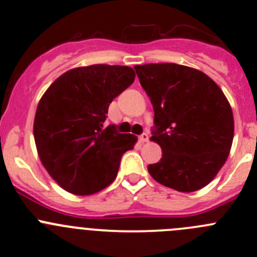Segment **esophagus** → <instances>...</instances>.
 Returning a JSON list of instances; mask_svg holds the SVG:
<instances>
[{"label": "esophagus", "instance_id": "obj_1", "mask_svg": "<svg viewBox=\"0 0 257 257\" xmlns=\"http://www.w3.org/2000/svg\"><path fill=\"white\" fill-rule=\"evenodd\" d=\"M139 140H140L141 143L148 142V134H142V135H141V136L139 137Z\"/></svg>", "mask_w": 257, "mask_h": 257}]
</instances>
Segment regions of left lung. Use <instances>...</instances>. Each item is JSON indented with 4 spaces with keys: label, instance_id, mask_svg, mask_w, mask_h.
<instances>
[{
    "label": "left lung",
    "instance_id": "obj_1",
    "mask_svg": "<svg viewBox=\"0 0 257 257\" xmlns=\"http://www.w3.org/2000/svg\"><path fill=\"white\" fill-rule=\"evenodd\" d=\"M154 110L151 141L162 158L148 165L157 183L180 192L202 189L227 161L234 117L227 96L206 73L176 63L135 66Z\"/></svg>",
    "mask_w": 257,
    "mask_h": 257
}]
</instances>
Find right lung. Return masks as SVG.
<instances>
[{"mask_svg":"<svg viewBox=\"0 0 257 257\" xmlns=\"http://www.w3.org/2000/svg\"><path fill=\"white\" fill-rule=\"evenodd\" d=\"M134 81L128 66H84L61 74L41 96L33 128L38 156L70 194L94 195L109 186L122 154L136 145L135 135L103 126L112 99Z\"/></svg>","mask_w":257,"mask_h":257,"instance_id":"1","label":"right lung"}]
</instances>
